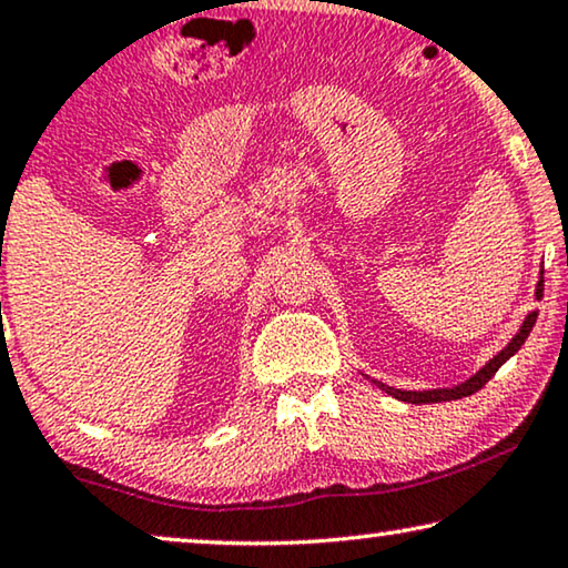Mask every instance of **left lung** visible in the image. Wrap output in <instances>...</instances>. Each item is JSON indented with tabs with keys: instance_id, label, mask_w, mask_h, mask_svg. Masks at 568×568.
<instances>
[{
	"instance_id": "8db88e82",
	"label": "left lung",
	"mask_w": 568,
	"mask_h": 568,
	"mask_svg": "<svg viewBox=\"0 0 568 568\" xmlns=\"http://www.w3.org/2000/svg\"><path fill=\"white\" fill-rule=\"evenodd\" d=\"M542 298V273H540V281L535 283V301ZM535 318H538V311H530V314L525 316V322L520 324V329H517V334L513 339L507 342V347H501V353H497L491 357L489 363H486L484 367H478V371L470 375L468 381L458 383V386H450V388H427V390H404V388H394V386H386V383L381 381H373L375 386H378L383 394L394 396L398 398V402H406V404H437V402H455V398H463V396H470L476 394L478 388H484L486 383L491 381V375L499 371L501 365H505L509 357H513L517 349H520L525 345L527 334H530V329L535 326Z\"/></svg>"
}]
</instances>
